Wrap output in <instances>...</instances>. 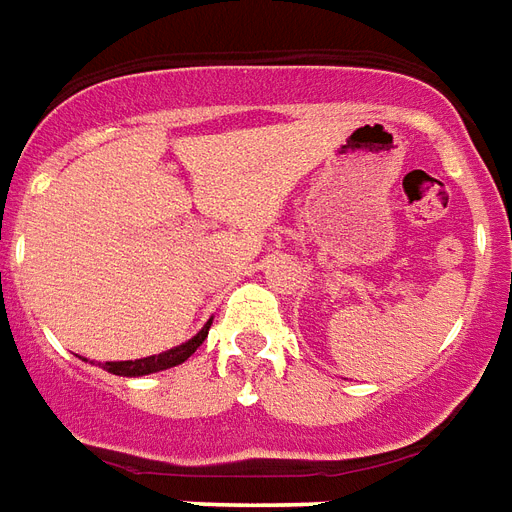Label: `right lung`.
I'll return each mask as SVG.
<instances>
[{
	"mask_svg": "<svg viewBox=\"0 0 512 512\" xmlns=\"http://www.w3.org/2000/svg\"><path fill=\"white\" fill-rule=\"evenodd\" d=\"M209 327H212V319L206 322L198 333L190 338V341L179 343L174 349L163 351V354H152V357H142V360H126V362H104V370L109 373H115V376H128V378H136V376H150V373H158V370H166V368H174V365H182V362L193 354L201 343L206 341V335H209Z\"/></svg>",
	"mask_w": 512,
	"mask_h": 512,
	"instance_id": "1",
	"label": "right lung"
}]
</instances>
